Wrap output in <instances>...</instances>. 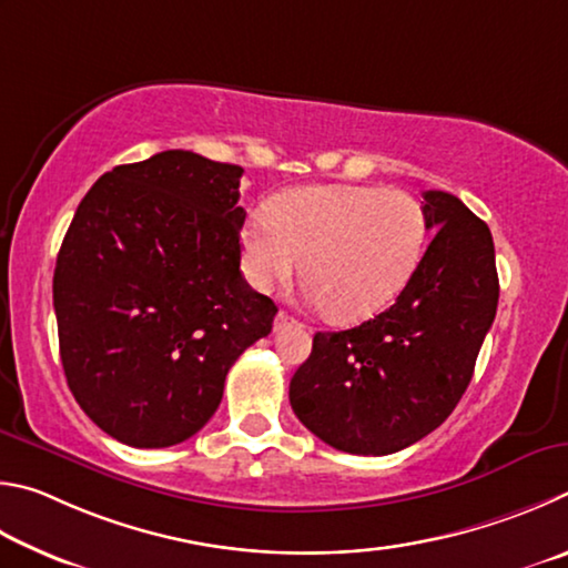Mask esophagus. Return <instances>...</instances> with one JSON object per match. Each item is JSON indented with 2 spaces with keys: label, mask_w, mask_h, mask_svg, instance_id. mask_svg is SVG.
Returning <instances> with one entry per match:
<instances>
[{
  "label": "esophagus",
  "mask_w": 568,
  "mask_h": 568,
  "mask_svg": "<svg viewBox=\"0 0 568 568\" xmlns=\"http://www.w3.org/2000/svg\"><path fill=\"white\" fill-rule=\"evenodd\" d=\"M290 324H294V320L286 312H278L276 316H274V332H278V329H284V326H290Z\"/></svg>",
  "instance_id": "34e87169"
}]
</instances>
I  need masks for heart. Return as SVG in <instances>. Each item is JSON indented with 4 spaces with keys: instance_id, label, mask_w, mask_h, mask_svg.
I'll return each instance as SVG.
<instances>
[{
    "instance_id": "obj_1",
    "label": "heart",
    "mask_w": 568,
    "mask_h": 568,
    "mask_svg": "<svg viewBox=\"0 0 568 568\" xmlns=\"http://www.w3.org/2000/svg\"><path fill=\"white\" fill-rule=\"evenodd\" d=\"M424 212L404 192L374 186H302L278 194L268 214L242 229V264L256 290L296 274L336 322H359L389 306L419 264Z\"/></svg>"
}]
</instances>
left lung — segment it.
I'll list each match as a JSON object with an SVG mask.
<instances>
[{
  "label": "left lung",
  "mask_w": 568,
  "mask_h": 568,
  "mask_svg": "<svg viewBox=\"0 0 568 568\" xmlns=\"http://www.w3.org/2000/svg\"><path fill=\"white\" fill-rule=\"evenodd\" d=\"M434 232L389 310L346 332H316L290 384L294 414L324 444L384 456L446 422L474 376L499 304L489 226L459 196L424 192Z\"/></svg>",
  "instance_id": "1"
}]
</instances>
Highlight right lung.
I'll list each match as a JSON object with an SVG mask.
<instances>
[{"mask_svg": "<svg viewBox=\"0 0 568 568\" xmlns=\"http://www.w3.org/2000/svg\"><path fill=\"white\" fill-rule=\"evenodd\" d=\"M244 169L169 149L97 179L59 248L54 312L69 389L99 429L162 449L212 419L246 346L272 332L244 282Z\"/></svg>", "mask_w": 568, "mask_h": 568, "instance_id": "obj_1", "label": "right lung"}]
</instances>
